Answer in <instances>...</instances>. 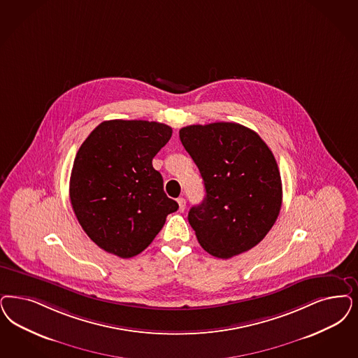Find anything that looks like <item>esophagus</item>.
Masks as SVG:
<instances>
[{"label":"esophagus","instance_id":"1","mask_svg":"<svg viewBox=\"0 0 358 358\" xmlns=\"http://www.w3.org/2000/svg\"><path fill=\"white\" fill-rule=\"evenodd\" d=\"M177 202H178V210H180L181 213H184L186 208L185 198H178V199H177Z\"/></svg>","mask_w":358,"mask_h":358}]
</instances>
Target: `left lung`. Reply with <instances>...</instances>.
Returning <instances> with one entry per match:
<instances>
[{
    "label": "left lung",
    "mask_w": 358,
    "mask_h": 358,
    "mask_svg": "<svg viewBox=\"0 0 358 358\" xmlns=\"http://www.w3.org/2000/svg\"><path fill=\"white\" fill-rule=\"evenodd\" d=\"M180 140L206 190L187 215L199 245L221 259L257 246L282 208V180L271 149L252 129L223 122L184 127Z\"/></svg>",
    "instance_id": "8db88e82"
}]
</instances>
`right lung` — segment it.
I'll return each mask as SVG.
<instances>
[{
	"mask_svg": "<svg viewBox=\"0 0 358 358\" xmlns=\"http://www.w3.org/2000/svg\"><path fill=\"white\" fill-rule=\"evenodd\" d=\"M171 137L166 124L108 120L80 145L70 199L82 229L104 251L124 259L135 257L160 233L168 214L178 209L152 165Z\"/></svg>",
	"mask_w": 358,
	"mask_h": 358,
	"instance_id": "obj_1",
	"label": "right lung"
}]
</instances>
